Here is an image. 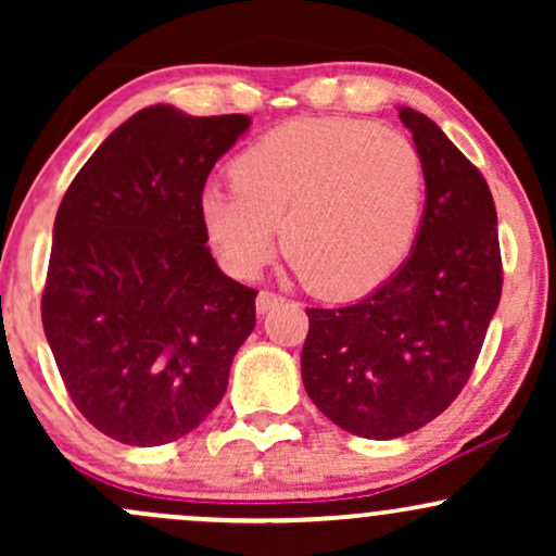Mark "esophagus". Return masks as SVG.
<instances>
[{
    "label": "esophagus",
    "mask_w": 556,
    "mask_h": 556,
    "mask_svg": "<svg viewBox=\"0 0 556 556\" xmlns=\"http://www.w3.org/2000/svg\"><path fill=\"white\" fill-rule=\"evenodd\" d=\"M282 295H277V292H269V290H261L258 298H256V311L258 314H269L271 308H277L279 303H282Z\"/></svg>",
    "instance_id": "1"
}]
</instances>
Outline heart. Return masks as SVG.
<instances>
[{
  "mask_svg": "<svg viewBox=\"0 0 556 556\" xmlns=\"http://www.w3.org/2000/svg\"><path fill=\"white\" fill-rule=\"evenodd\" d=\"M235 188L206 185L198 216L214 253L242 279L277 251L318 295L387 282L416 245L426 167L410 138L361 119H292L232 162Z\"/></svg>",
  "mask_w": 556,
  "mask_h": 556,
  "instance_id": "1",
  "label": "heart"
}]
</instances>
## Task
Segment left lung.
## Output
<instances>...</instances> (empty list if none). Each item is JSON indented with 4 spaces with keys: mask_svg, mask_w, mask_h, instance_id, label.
Returning <instances> with one entry per match:
<instances>
[{
    "mask_svg": "<svg viewBox=\"0 0 556 556\" xmlns=\"http://www.w3.org/2000/svg\"><path fill=\"white\" fill-rule=\"evenodd\" d=\"M426 167L424 219L410 256L358 303L305 308L300 355L308 397L363 439L418 431L473 371L502 298L494 198L433 119L397 106Z\"/></svg>",
    "mask_w": 556,
    "mask_h": 556,
    "instance_id": "1",
    "label": "left lung"
}]
</instances>
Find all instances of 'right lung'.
<instances>
[{
    "label": "right lung",
    "instance_id": "1",
    "mask_svg": "<svg viewBox=\"0 0 556 556\" xmlns=\"http://www.w3.org/2000/svg\"><path fill=\"white\" fill-rule=\"evenodd\" d=\"M248 125V114L146 106L62 198L43 334L75 407L117 442L159 446L193 431L256 327V290L216 266L198 216L208 172Z\"/></svg>",
    "mask_w": 556,
    "mask_h": 556
}]
</instances>
